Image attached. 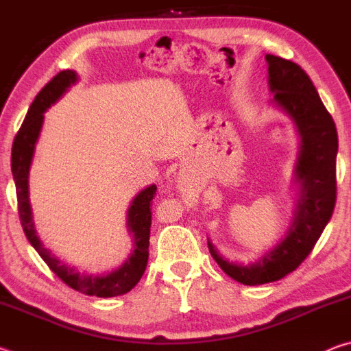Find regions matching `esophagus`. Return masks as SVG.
I'll list each match as a JSON object with an SVG mask.
<instances>
[{"label":"esophagus","instance_id":"34e87169","mask_svg":"<svg viewBox=\"0 0 351 351\" xmlns=\"http://www.w3.org/2000/svg\"><path fill=\"white\" fill-rule=\"evenodd\" d=\"M178 189L181 190V192L186 195L187 198H190L193 195V192H195V187H193V184H192V181L189 180L187 176H181L180 178V181H178Z\"/></svg>","mask_w":351,"mask_h":351}]
</instances>
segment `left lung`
<instances>
[{"label": "left lung", "instance_id": "8db88e82", "mask_svg": "<svg viewBox=\"0 0 351 351\" xmlns=\"http://www.w3.org/2000/svg\"><path fill=\"white\" fill-rule=\"evenodd\" d=\"M272 104L294 122L300 138L294 167L299 184L293 221L277 245L249 263L224 258L207 239L210 255L234 280L249 287L280 280L295 271L328 224L336 204L337 132L313 82L299 64L266 54Z\"/></svg>", "mask_w": 351, "mask_h": 351}]
</instances>
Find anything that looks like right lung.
<instances>
[{
    "mask_svg": "<svg viewBox=\"0 0 351 351\" xmlns=\"http://www.w3.org/2000/svg\"><path fill=\"white\" fill-rule=\"evenodd\" d=\"M79 75L75 71H62L41 90L27 110L21 128L16 133L12 145V175H14L16 187V199H19V213L23 230L27 240L34 246L51 271L79 293L97 297H114L132 291L141 280L147 268L148 245H150V226H152V199L156 193V186L145 187L136 195L127 210V228L133 235V252L117 269L108 274H86L79 272L74 266L64 265L49 249L43 246L38 239L32 219V209L29 203V170H31L35 144L43 127L45 111L54 105L71 86L77 83Z\"/></svg>",
    "mask_w": 351,
    "mask_h": 351,
    "instance_id": "obj_1",
    "label": "right lung"
}]
</instances>
